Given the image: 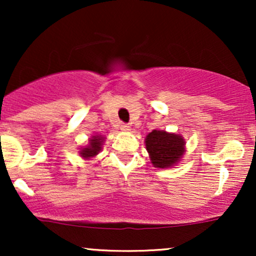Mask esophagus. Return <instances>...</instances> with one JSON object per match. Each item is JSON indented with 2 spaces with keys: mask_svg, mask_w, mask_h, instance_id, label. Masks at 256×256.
Segmentation results:
<instances>
[{
  "mask_svg": "<svg viewBox=\"0 0 256 256\" xmlns=\"http://www.w3.org/2000/svg\"><path fill=\"white\" fill-rule=\"evenodd\" d=\"M120 128H122V131H130V125H128V124H122V125H120Z\"/></svg>",
  "mask_w": 256,
  "mask_h": 256,
  "instance_id": "34e87169",
  "label": "esophagus"
}]
</instances>
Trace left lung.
Returning <instances> with one entry per match:
<instances>
[{
	"instance_id": "obj_1",
	"label": "left lung",
	"mask_w": 256,
	"mask_h": 256,
	"mask_svg": "<svg viewBox=\"0 0 256 256\" xmlns=\"http://www.w3.org/2000/svg\"><path fill=\"white\" fill-rule=\"evenodd\" d=\"M146 148L154 167L168 168L180 161L185 152V140L180 134L152 130L146 137Z\"/></svg>"
}]
</instances>
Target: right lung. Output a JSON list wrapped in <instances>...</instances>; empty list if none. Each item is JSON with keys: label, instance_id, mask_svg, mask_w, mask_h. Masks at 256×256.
<instances>
[{"label": "right lung", "instance_id": "right-lung-1", "mask_svg": "<svg viewBox=\"0 0 256 256\" xmlns=\"http://www.w3.org/2000/svg\"><path fill=\"white\" fill-rule=\"evenodd\" d=\"M104 138L102 136H92L89 140V146L85 148H82L79 154L83 158H90L96 156L102 149V144H104Z\"/></svg>", "mask_w": 256, "mask_h": 256}]
</instances>
